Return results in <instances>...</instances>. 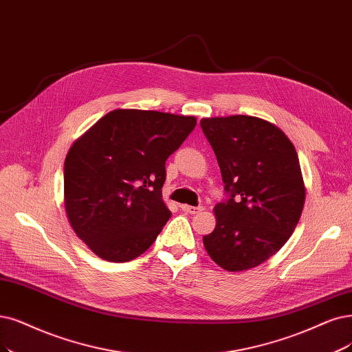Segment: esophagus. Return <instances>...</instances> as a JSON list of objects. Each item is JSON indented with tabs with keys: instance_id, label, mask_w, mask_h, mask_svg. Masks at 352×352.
I'll return each instance as SVG.
<instances>
[{
	"instance_id": "obj_1",
	"label": "esophagus",
	"mask_w": 352,
	"mask_h": 352,
	"mask_svg": "<svg viewBox=\"0 0 352 352\" xmlns=\"http://www.w3.org/2000/svg\"><path fill=\"white\" fill-rule=\"evenodd\" d=\"M181 210L186 212V213H190V214H196V213H200L203 210L201 206H190V204H181Z\"/></svg>"
}]
</instances>
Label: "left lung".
Listing matches in <instances>:
<instances>
[{
  "instance_id": "obj_1",
  "label": "left lung",
  "mask_w": 352,
  "mask_h": 352,
  "mask_svg": "<svg viewBox=\"0 0 352 352\" xmlns=\"http://www.w3.org/2000/svg\"><path fill=\"white\" fill-rule=\"evenodd\" d=\"M229 200L214 206L216 228L203 236L213 261L230 272L261 265L280 251L302 216L306 188L292 140L254 116L201 119Z\"/></svg>"
}]
</instances>
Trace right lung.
Segmentation results:
<instances>
[{
  "mask_svg": "<svg viewBox=\"0 0 352 352\" xmlns=\"http://www.w3.org/2000/svg\"><path fill=\"white\" fill-rule=\"evenodd\" d=\"M194 116L117 109L68 151L63 204L88 248L110 263L145 252L171 217L162 200L165 161L196 127Z\"/></svg>",
  "mask_w": 352,
  "mask_h": 352,
  "instance_id": "right-lung-1",
  "label": "right lung"
}]
</instances>
